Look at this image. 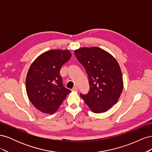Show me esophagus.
Here are the masks:
<instances>
[{
    "mask_svg": "<svg viewBox=\"0 0 152 152\" xmlns=\"http://www.w3.org/2000/svg\"><path fill=\"white\" fill-rule=\"evenodd\" d=\"M72 91H78V88H77L76 86H75V87H73V88L72 89Z\"/></svg>",
    "mask_w": 152,
    "mask_h": 152,
    "instance_id": "34e87169",
    "label": "esophagus"
}]
</instances>
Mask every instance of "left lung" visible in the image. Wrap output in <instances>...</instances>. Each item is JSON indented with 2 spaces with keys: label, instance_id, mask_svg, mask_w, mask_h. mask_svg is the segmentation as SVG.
Instances as JSON below:
<instances>
[{
  "label": "left lung",
  "instance_id": "left-lung-1",
  "mask_svg": "<svg viewBox=\"0 0 152 152\" xmlns=\"http://www.w3.org/2000/svg\"><path fill=\"white\" fill-rule=\"evenodd\" d=\"M78 60L88 75L90 90L80 94L93 112H107L116 104L124 87L121 69L111 54L97 47L80 48L74 50Z\"/></svg>",
  "mask_w": 152,
  "mask_h": 152
}]
</instances>
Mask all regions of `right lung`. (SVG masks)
Segmentation results:
<instances>
[{"label": "right lung", "mask_w": 152, "mask_h": 152, "mask_svg": "<svg viewBox=\"0 0 152 152\" xmlns=\"http://www.w3.org/2000/svg\"><path fill=\"white\" fill-rule=\"evenodd\" d=\"M72 56L66 49H51L41 54L31 63L26 77V91L34 107L53 114L71 93L62 84L59 71Z\"/></svg>", "instance_id": "right-lung-1"}]
</instances>
